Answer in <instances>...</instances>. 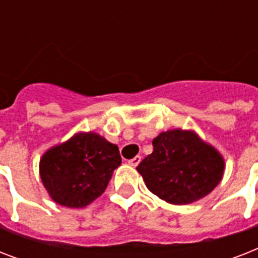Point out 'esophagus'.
Here are the masks:
<instances>
[{
	"label": "esophagus",
	"instance_id": "34e87169",
	"mask_svg": "<svg viewBox=\"0 0 258 258\" xmlns=\"http://www.w3.org/2000/svg\"><path fill=\"white\" fill-rule=\"evenodd\" d=\"M141 159H142V158L139 157V155H137V157L133 158V159H130L128 165L133 166V167H137V166L139 165V163H141Z\"/></svg>",
	"mask_w": 258,
	"mask_h": 258
}]
</instances>
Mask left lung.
Segmentation results:
<instances>
[{"instance_id": "left-lung-1", "label": "left lung", "mask_w": 258, "mask_h": 258, "mask_svg": "<svg viewBox=\"0 0 258 258\" xmlns=\"http://www.w3.org/2000/svg\"><path fill=\"white\" fill-rule=\"evenodd\" d=\"M153 146L154 151L137 170L150 191L169 204L196 202L224 176V157L194 130L163 131L154 138Z\"/></svg>"}]
</instances>
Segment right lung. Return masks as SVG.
Wrapping results in <instances>:
<instances>
[{
    "mask_svg": "<svg viewBox=\"0 0 258 258\" xmlns=\"http://www.w3.org/2000/svg\"><path fill=\"white\" fill-rule=\"evenodd\" d=\"M121 163L116 145L93 131H80L50 147L40 159V178L52 201L80 209L100 197Z\"/></svg>",
    "mask_w": 258,
    "mask_h": 258,
    "instance_id": "1",
    "label": "right lung"
}]
</instances>
